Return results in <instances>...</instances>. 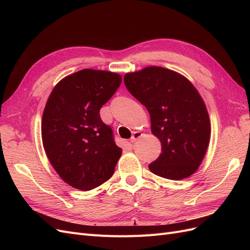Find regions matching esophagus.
Here are the masks:
<instances>
[{"mask_svg":"<svg viewBox=\"0 0 250 250\" xmlns=\"http://www.w3.org/2000/svg\"><path fill=\"white\" fill-rule=\"evenodd\" d=\"M142 135H143V133L140 132V131L133 132L132 137H131V139H130V142H131V143H135V142H137V140H139V139L142 137Z\"/></svg>","mask_w":250,"mask_h":250,"instance_id":"34e87169","label":"esophagus"}]
</instances>
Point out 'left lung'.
<instances>
[{
    "instance_id": "1",
    "label": "left lung",
    "mask_w": 250,
    "mask_h": 250,
    "mask_svg": "<svg viewBox=\"0 0 250 250\" xmlns=\"http://www.w3.org/2000/svg\"><path fill=\"white\" fill-rule=\"evenodd\" d=\"M124 83L145 105L151 131L162 143V153L149 170L180 180L197 171L210 137L208 113L201 96L185 76L161 66L127 73Z\"/></svg>"
}]
</instances>
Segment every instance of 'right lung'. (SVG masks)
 I'll return each instance as SVG.
<instances>
[{"label":"right lung","mask_w":250,"mask_h":250,"mask_svg":"<svg viewBox=\"0 0 250 250\" xmlns=\"http://www.w3.org/2000/svg\"><path fill=\"white\" fill-rule=\"evenodd\" d=\"M121 82L119 74L84 69L60 80L47 101L44 151L58 175L78 190H93L108 180L122 153L100 117Z\"/></svg>","instance_id":"add662e5"}]
</instances>
